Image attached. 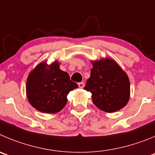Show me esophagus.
Segmentation results:
<instances>
[{
    "label": "esophagus",
    "instance_id": "obj_1",
    "mask_svg": "<svg viewBox=\"0 0 155 155\" xmlns=\"http://www.w3.org/2000/svg\"><path fill=\"white\" fill-rule=\"evenodd\" d=\"M78 86H79V88H81V89H82V88L84 87V83H83V82H79V83H78Z\"/></svg>",
    "mask_w": 155,
    "mask_h": 155
}]
</instances>
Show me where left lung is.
<instances>
[{"instance_id": "8db88e82", "label": "left lung", "mask_w": 155, "mask_h": 155, "mask_svg": "<svg viewBox=\"0 0 155 155\" xmlns=\"http://www.w3.org/2000/svg\"><path fill=\"white\" fill-rule=\"evenodd\" d=\"M84 89L92 93L94 105L106 112H115L125 107L130 96L126 73L110 59L93 62Z\"/></svg>"}]
</instances>
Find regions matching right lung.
I'll use <instances>...</instances> for the list:
<instances>
[{"label":"right lung","mask_w":155,"mask_h":155,"mask_svg":"<svg viewBox=\"0 0 155 155\" xmlns=\"http://www.w3.org/2000/svg\"><path fill=\"white\" fill-rule=\"evenodd\" d=\"M77 87L56 61L50 66L40 63L29 75L26 89L29 102L37 110L56 113L66 105L69 92Z\"/></svg>","instance_id":"1"}]
</instances>
